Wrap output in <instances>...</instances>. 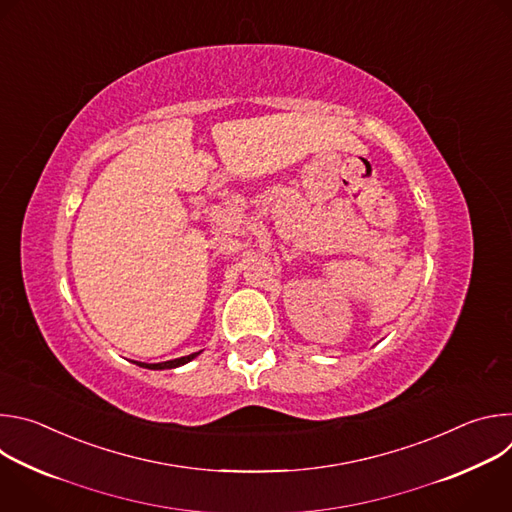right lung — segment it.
<instances>
[{"instance_id":"1","label":"right lung","mask_w":512,"mask_h":512,"mask_svg":"<svg viewBox=\"0 0 512 512\" xmlns=\"http://www.w3.org/2000/svg\"><path fill=\"white\" fill-rule=\"evenodd\" d=\"M202 352V350H200ZM200 352H192L188 356H180V358H174V360H166V362H154V364H148V362H135L139 364V367L143 369H152V371H164V369H176V367H182V364L190 362L192 358H196Z\"/></svg>"}]
</instances>
